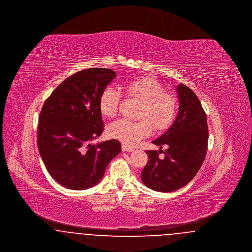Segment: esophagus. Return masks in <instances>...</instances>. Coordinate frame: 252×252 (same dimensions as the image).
Returning <instances> with one entry per match:
<instances>
[{
  "mask_svg": "<svg viewBox=\"0 0 252 252\" xmlns=\"http://www.w3.org/2000/svg\"><path fill=\"white\" fill-rule=\"evenodd\" d=\"M122 150H123L124 152H132V151H134L133 148L127 146V145H126V144H123V145H122Z\"/></svg>",
  "mask_w": 252,
  "mask_h": 252,
  "instance_id": "obj_1",
  "label": "esophagus"
}]
</instances>
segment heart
<instances>
[{
	"mask_svg": "<svg viewBox=\"0 0 252 252\" xmlns=\"http://www.w3.org/2000/svg\"><path fill=\"white\" fill-rule=\"evenodd\" d=\"M128 94L143 102L139 117L142 120L132 122L120 119L109 125L108 132L110 137L128 146L139 144L153 132L166 130L173 124L177 114V99L157 79L141 77L126 85ZM121 94L114 87L106 88L99 100V108L103 116L112 118L116 116L120 105Z\"/></svg>",
	"mask_w": 252,
	"mask_h": 252,
	"instance_id": "b5f03b06",
	"label": "heart"
}]
</instances>
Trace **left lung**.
<instances>
[{
	"label": "left lung",
	"instance_id": "1",
	"mask_svg": "<svg viewBox=\"0 0 252 252\" xmlns=\"http://www.w3.org/2000/svg\"><path fill=\"white\" fill-rule=\"evenodd\" d=\"M180 108L173 125L152 143L162 150L146 151L148 161L141 174L144 185L154 191L174 192L195 177L203 163L208 148L207 116L199 99L185 85L177 86Z\"/></svg>",
	"mask_w": 252,
	"mask_h": 252
}]
</instances>
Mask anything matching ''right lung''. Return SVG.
I'll return each instance as SVG.
<instances>
[{"label": "right lung", "mask_w": 252, "mask_h": 252, "mask_svg": "<svg viewBox=\"0 0 252 252\" xmlns=\"http://www.w3.org/2000/svg\"><path fill=\"white\" fill-rule=\"evenodd\" d=\"M116 76L105 68L87 69L65 79L43 104L37 147L53 179L71 190H85L102 180L109 161L121 152L115 139L92 142L103 132L102 92Z\"/></svg>", "instance_id": "1"}]
</instances>
